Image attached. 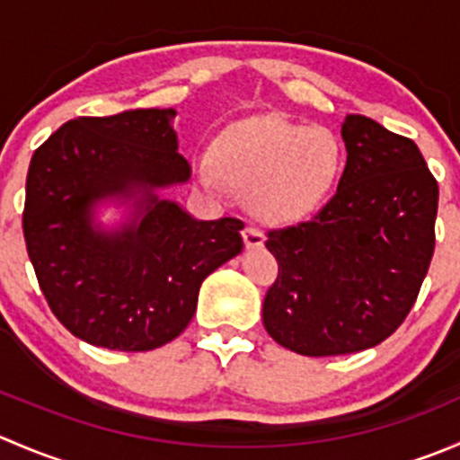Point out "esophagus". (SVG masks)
Wrapping results in <instances>:
<instances>
[{"mask_svg": "<svg viewBox=\"0 0 460 460\" xmlns=\"http://www.w3.org/2000/svg\"><path fill=\"white\" fill-rule=\"evenodd\" d=\"M243 238H244V244H247V249H258L262 247L264 243L262 231L256 229V226H247V229L243 231Z\"/></svg>", "mask_w": 460, "mask_h": 460, "instance_id": "esophagus-1", "label": "esophagus"}]
</instances>
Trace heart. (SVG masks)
<instances>
[{"mask_svg": "<svg viewBox=\"0 0 460 460\" xmlns=\"http://www.w3.org/2000/svg\"><path fill=\"white\" fill-rule=\"evenodd\" d=\"M216 162L200 157L196 175L211 191L226 180L249 189V204L267 220H298L327 200L345 164L341 137L327 127L282 118L231 124L213 144Z\"/></svg>", "mask_w": 460, "mask_h": 460, "instance_id": "heart-1", "label": "heart"}]
</instances>
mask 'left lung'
Masks as SVG:
<instances>
[{"label":"left lung","instance_id":"left-lung-1","mask_svg":"<svg viewBox=\"0 0 460 460\" xmlns=\"http://www.w3.org/2000/svg\"><path fill=\"white\" fill-rule=\"evenodd\" d=\"M341 133L347 164L332 200L264 243L278 260L264 329L303 356L354 354L392 336L434 256L438 182L419 146L365 115H347Z\"/></svg>","mask_w":460,"mask_h":460}]
</instances>
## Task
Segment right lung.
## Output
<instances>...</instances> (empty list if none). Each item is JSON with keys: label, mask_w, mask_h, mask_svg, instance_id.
Segmentation results:
<instances>
[{"label": "right lung", "mask_w": 460, "mask_h": 460, "mask_svg": "<svg viewBox=\"0 0 460 460\" xmlns=\"http://www.w3.org/2000/svg\"><path fill=\"white\" fill-rule=\"evenodd\" d=\"M173 109L62 124L26 175L24 240L55 318L82 341L148 351L187 329L208 273L243 252V222L196 220L155 189L187 182ZM133 199L118 232L92 225L97 201Z\"/></svg>", "instance_id": "obj_1"}]
</instances>
